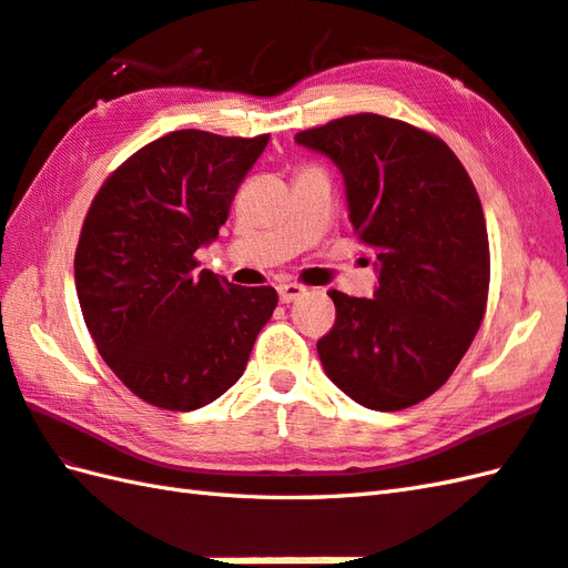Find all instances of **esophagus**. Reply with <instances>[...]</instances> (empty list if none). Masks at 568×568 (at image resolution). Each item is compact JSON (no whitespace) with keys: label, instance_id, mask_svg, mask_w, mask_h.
Instances as JSON below:
<instances>
[{"label":"esophagus","instance_id":"1","mask_svg":"<svg viewBox=\"0 0 568 568\" xmlns=\"http://www.w3.org/2000/svg\"><path fill=\"white\" fill-rule=\"evenodd\" d=\"M276 292H280L282 304H292V301H296V298L306 294V286H301L296 282H284V284L276 286Z\"/></svg>","mask_w":568,"mask_h":568}]
</instances>
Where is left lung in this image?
I'll list each match as a JSON object with an SVG mask.
<instances>
[{
	"label": "left lung",
	"instance_id": "8db88e82",
	"mask_svg": "<svg viewBox=\"0 0 568 568\" xmlns=\"http://www.w3.org/2000/svg\"><path fill=\"white\" fill-rule=\"evenodd\" d=\"M296 143L343 172L352 229L379 260L374 298L327 292L323 369L372 410L410 408L449 379L486 316L481 199L443 138L406 121L355 113L298 131Z\"/></svg>",
	"mask_w": 568,
	"mask_h": 568
}]
</instances>
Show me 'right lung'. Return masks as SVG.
<instances>
[{"instance_id": "obj_1", "label": "right lung", "mask_w": 568, "mask_h": 568, "mask_svg": "<svg viewBox=\"0 0 568 568\" xmlns=\"http://www.w3.org/2000/svg\"><path fill=\"white\" fill-rule=\"evenodd\" d=\"M267 141L172 131L121 162L87 211L74 250L87 331L150 406L196 410L225 394L276 308L272 286L196 270Z\"/></svg>"}]
</instances>
